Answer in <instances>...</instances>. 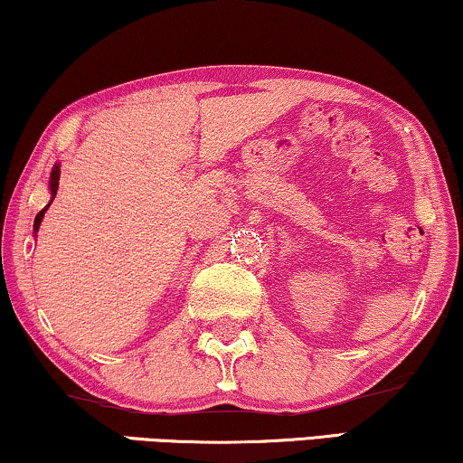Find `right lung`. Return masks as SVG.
Instances as JSON below:
<instances>
[{
	"label": "right lung",
	"instance_id": "1",
	"mask_svg": "<svg viewBox=\"0 0 463 463\" xmlns=\"http://www.w3.org/2000/svg\"><path fill=\"white\" fill-rule=\"evenodd\" d=\"M59 179H61V164H54L52 173H50V185H48V189H50V202H48V206H43L42 211L37 213L35 223H33V233L40 232V225H42V221H43V214H46V211L50 208V204H52V200H54L56 192H59Z\"/></svg>",
	"mask_w": 463,
	"mask_h": 463
}]
</instances>
